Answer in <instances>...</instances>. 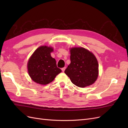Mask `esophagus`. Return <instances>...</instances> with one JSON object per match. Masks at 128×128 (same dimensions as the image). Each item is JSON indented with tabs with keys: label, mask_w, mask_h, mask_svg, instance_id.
Masks as SVG:
<instances>
[{
	"label": "esophagus",
	"mask_w": 128,
	"mask_h": 128,
	"mask_svg": "<svg viewBox=\"0 0 128 128\" xmlns=\"http://www.w3.org/2000/svg\"><path fill=\"white\" fill-rule=\"evenodd\" d=\"M66 67H64V68H61V70H62V71L63 72H64V71L65 70V69H66Z\"/></svg>",
	"instance_id": "1"
}]
</instances>
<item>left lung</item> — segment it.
<instances>
[{
	"label": "left lung",
	"instance_id": "8db88e82",
	"mask_svg": "<svg viewBox=\"0 0 128 128\" xmlns=\"http://www.w3.org/2000/svg\"><path fill=\"white\" fill-rule=\"evenodd\" d=\"M70 64L64 72L75 86L85 88L94 84L99 74V65L94 55L83 48L70 49Z\"/></svg>",
	"mask_w": 128,
	"mask_h": 128
}]
</instances>
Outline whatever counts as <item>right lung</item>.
<instances>
[{
    "instance_id": "add662e5",
    "label": "right lung",
    "mask_w": 128,
    "mask_h": 128,
    "mask_svg": "<svg viewBox=\"0 0 128 128\" xmlns=\"http://www.w3.org/2000/svg\"><path fill=\"white\" fill-rule=\"evenodd\" d=\"M51 47L42 46L36 50L28 62L27 68L31 78L39 84H48L54 80L61 70L51 56Z\"/></svg>"
}]
</instances>
